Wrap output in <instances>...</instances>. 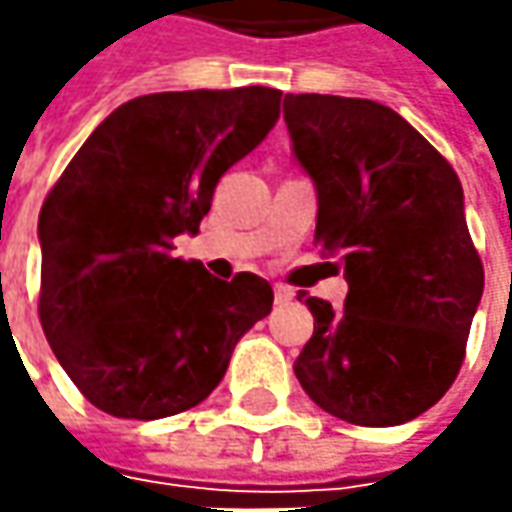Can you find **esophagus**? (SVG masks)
<instances>
[{"label":"esophagus","instance_id":"34e87169","mask_svg":"<svg viewBox=\"0 0 512 512\" xmlns=\"http://www.w3.org/2000/svg\"><path fill=\"white\" fill-rule=\"evenodd\" d=\"M273 296H276V305H287V302H290V299H293L296 293H293L290 287L276 285V287H273Z\"/></svg>","mask_w":512,"mask_h":512}]
</instances>
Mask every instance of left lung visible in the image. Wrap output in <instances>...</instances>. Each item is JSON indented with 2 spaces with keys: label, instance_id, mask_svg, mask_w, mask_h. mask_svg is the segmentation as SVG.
I'll use <instances>...</instances> for the list:
<instances>
[{
  "label": "left lung",
  "instance_id": "8db88e82",
  "mask_svg": "<svg viewBox=\"0 0 512 512\" xmlns=\"http://www.w3.org/2000/svg\"><path fill=\"white\" fill-rule=\"evenodd\" d=\"M293 156L316 185V242L339 256L342 310L310 296L313 336L293 364L330 416L404 424L447 393L482 302L484 267L450 162L396 110L287 93Z\"/></svg>",
  "mask_w": 512,
  "mask_h": 512
}]
</instances>
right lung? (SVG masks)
Returning a JSON list of instances; mask_svg holds the SVG:
<instances>
[{
    "label": "right lung",
    "instance_id": "obj_1",
    "mask_svg": "<svg viewBox=\"0 0 512 512\" xmlns=\"http://www.w3.org/2000/svg\"><path fill=\"white\" fill-rule=\"evenodd\" d=\"M282 90H173L110 113L39 213V319L70 382L116 419H165L222 382L273 307L256 273L230 282L176 259L222 173L265 139Z\"/></svg>",
    "mask_w": 512,
    "mask_h": 512
}]
</instances>
